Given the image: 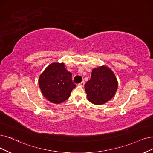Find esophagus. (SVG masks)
<instances>
[{"mask_svg": "<svg viewBox=\"0 0 153 153\" xmlns=\"http://www.w3.org/2000/svg\"><path fill=\"white\" fill-rule=\"evenodd\" d=\"M84 84H85V82H84V81H82L81 83H79V86H84Z\"/></svg>", "mask_w": 153, "mask_h": 153, "instance_id": "obj_1", "label": "esophagus"}]
</instances>
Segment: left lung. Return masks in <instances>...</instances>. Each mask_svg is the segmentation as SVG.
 <instances>
[{
	"mask_svg": "<svg viewBox=\"0 0 153 153\" xmlns=\"http://www.w3.org/2000/svg\"><path fill=\"white\" fill-rule=\"evenodd\" d=\"M118 88L117 78L108 67L93 69L91 77L84 85L88 100L94 105H103L111 100Z\"/></svg>",
	"mask_w": 153,
	"mask_h": 153,
	"instance_id": "1",
	"label": "left lung"
}]
</instances>
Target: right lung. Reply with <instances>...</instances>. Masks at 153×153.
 <instances>
[{"label": "right lung", "mask_w": 153, "mask_h": 153, "mask_svg": "<svg viewBox=\"0 0 153 153\" xmlns=\"http://www.w3.org/2000/svg\"><path fill=\"white\" fill-rule=\"evenodd\" d=\"M38 83L44 97L55 104L69 98L76 87L72 81V74L66 70L64 63L50 64L39 76Z\"/></svg>", "instance_id": "right-lung-1"}]
</instances>
